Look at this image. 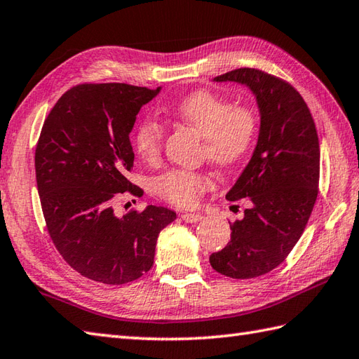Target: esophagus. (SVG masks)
I'll list each match as a JSON object with an SVG mask.
<instances>
[{"instance_id": "esophagus-1", "label": "esophagus", "mask_w": 359, "mask_h": 359, "mask_svg": "<svg viewBox=\"0 0 359 359\" xmlns=\"http://www.w3.org/2000/svg\"><path fill=\"white\" fill-rule=\"evenodd\" d=\"M181 218L184 219L186 222H198V221L203 219L200 213H182Z\"/></svg>"}]
</instances>
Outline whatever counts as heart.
Returning <instances> with one entry per match:
<instances>
[{
    "mask_svg": "<svg viewBox=\"0 0 359 359\" xmlns=\"http://www.w3.org/2000/svg\"><path fill=\"white\" fill-rule=\"evenodd\" d=\"M169 114L189 124L204 138V154L218 167H230L249 152L257 137V116L245 106H232L210 90H198L182 98ZM163 127L154 118H144L133 133V146L147 163L161 155ZM210 184L200 170L172 169L155 180L159 196L180 207H192Z\"/></svg>",
    "mask_w": 359,
    "mask_h": 359,
    "instance_id": "obj_1",
    "label": "heart"
}]
</instances>
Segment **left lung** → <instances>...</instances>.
Returning a JSON list of instances; mask_svg holds the SVG:
<instances>
[{
  "instance_id": "1",
  "label": "left lung",
  "mask_w": 359,
  "mask_h": 359,
  "mask_svg": "<svg viewBox=\"0 0 359 359\" xmlns=\"http://www.w3.org/2000/svg\"><path fill=\"white\" fill-rule=\"evenodd\" d=\"M249 87L261 124L249 164L229 190V201H250L230 224V241L210 255V266L235 280L269 273L287 258L304 232L318 196L320 141L299 92L258 69H235L213 78Z\"/></svg>"
}]
</instances>
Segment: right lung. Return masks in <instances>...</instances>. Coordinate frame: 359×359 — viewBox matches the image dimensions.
<instances>
[{
    "label": "right lung",
    "mask_w": 359,
    "mask_h": 359,
    "mask_svg": "<svg viewBox=\"0 0 359 359\" xmlns=\"http://www.w3.org/2000/svg\"><path fill=\"white\" fill-rule=\"evenodd\" d=\"M161 90L124 83L72 87L47 115L35 150L36 186L47 232L67 264L102 284L138 280L154 266L161 230L177 219L147 205L118 217L116 196H141L126 178L129 135L140 109Z\"/></svg>",
    "instance_id": "1"
}]
</instances>
